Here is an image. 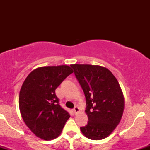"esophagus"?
Here are the masks:
<instances>
[{"mask_svg": "<svg viewBox=\"0 0 150 150\" xmlns=\"http://www.w3.org/2000/svg\"><path fill=\"white\" fill-rule=\"evenodd\" d=\"M73 111L75 113V114H77L80 111V108H79V107H77V106H75L73 108Z\"/></svg>", "mask_w": 150, "mask_h": 150, "instance_id": "1", "label": "esophagus"}]
</instances>
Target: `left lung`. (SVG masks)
I'll list each match as a JSON object with an SVG mask.
<instances>
[{"label":"left lung","instance_id":"8db88e82","mask_svg":"<svg viewBox=\"0 0 150 150\" xmlns=\"http://www.w3.org/2000/svg\"><path fill=\"white\" fill-rule=\"evenodd\" d=\"M86 98L89 121L80 130L94 140L106 138L120 123L124 110V97L113 73L100 65H71Z\"/></svg>","mask_w":150,"mask_h":150}]
</instances>
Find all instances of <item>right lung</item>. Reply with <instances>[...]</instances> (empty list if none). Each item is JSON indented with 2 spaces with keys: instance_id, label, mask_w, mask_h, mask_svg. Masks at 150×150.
Segmentation results:
<instances>
[{
  "instance_id": "right-lung-1",
  "label": "right lung",
  "mask_w": 150,
  "mask_h": 150,
  "mask_svg": "<svg viewBox=\"0 0 150 150\" xmlns=\"http://www.w3.org/2000/svg\"><path fill=\"white\" fill-rule=\"evenodd\" d=\"M73 73L68 65L40 67L24 81L19 96L20 113L27 126L39 138H56L70 118L59 105L55 90Z\"/></svg>"
}]
</instances>
